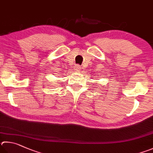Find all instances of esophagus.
<instances>
[{
    "label": "esophagus",
    "mask_w": 153,
    "mask_h": 153,
    "mask_svg": "<svg viewBox=\"0 0 153 153\" xmlns=\"http://www.w3.org/2000/svg\"><path fill=\"white\" fill-rule=\"evenodd\" d=\"M75 70H76V71H79L80 70H81V67H80V65H76V66H75Z\"/></svg>",
    "instance_id": "1"
}]
</instances>
